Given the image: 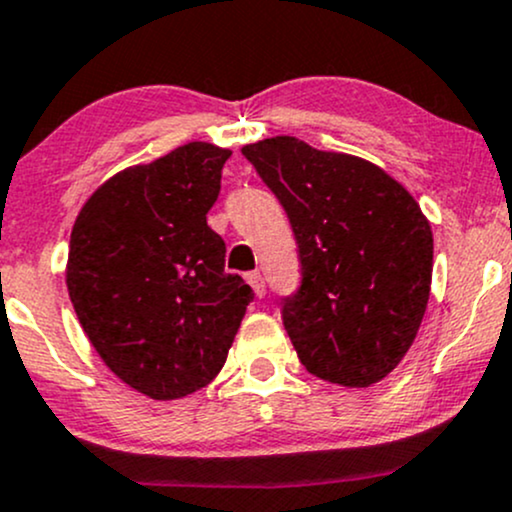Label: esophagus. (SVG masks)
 <instances>
[{"instance_id":"esophagus-1","label":"esophagus","mask_w":512,"mask_h":512,"mask_svg":"<svg viewBox=\"0 0 512 512\" xmlns=\"http://www.w3.org/2000/svg\"><path fill=\"white\" fill-rule=\"evenodd\" d=\"M246 280H249V285L254 287V292H256L258 297L266 295V280H263L261 273H256V271L249 273V275H246Z\"/></svg>"}]
</instances>
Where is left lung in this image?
<instances>
[{
  "instance_id": "8db88e82",
  "label": "left lung",
  "mask_w": 512,
  "mask_h": 512,
  "mask_svg": "<svg viewBox=\"0 0 512 512\" xmlns=\"http://www.w3.org/2000/svg\"><path fill=\"white\" fill-rule=\"evenodd\" d=\"M295 232L302 278L283 297L300 363L321 380L370 387L411 348L426 314L433 232L380 166L297 137L241 149Z\"/></svg>"
}]
</instances>
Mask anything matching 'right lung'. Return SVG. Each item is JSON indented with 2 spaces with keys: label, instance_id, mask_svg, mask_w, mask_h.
Masks as SVG:
<instances>
[{
  "label": "right lung",
  "instance_id": "right-lung-1",
  "mask_svg": "<svg viewBox=\"0 0 512 512\" xmlns=\"http://www.w3.org/2000/svg\"><path fill=\"white\" fill-rule=\"evenodd\" d=\"M229 157L188 142L108 179L74 222L67 290L79 324L111 372L152 399L205 387L254 300L205 217Z\"/></svg>",
  "mask_w": 512,
  "mask_h": 512
}]
</instances>
